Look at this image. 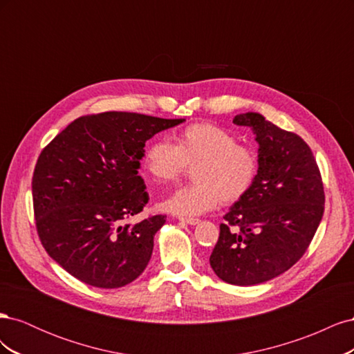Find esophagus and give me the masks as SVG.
<instances>
[{
	"mask_svg": "<svg viewBox=\"0 0 354 354\" xmlns=\"http://www.w3.org/2000/svg\"><path fill=\"white\" fill-rule=\"evenodd\" d=\"M178 221L181 223H187L190 226H195V224L199 223V218H186V217H178Z\"/></svg>",
	"mask_w": 354,
	"mask_h": 354,
	"instance_id": "34e87169",
	"label": "esophagus"
}]
</instances>
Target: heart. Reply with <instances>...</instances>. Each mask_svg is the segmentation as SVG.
Here are the masks:
<instances>
[{"label":"heart","mask_w":354,"mask_h":354,"mask_svg":"<svg viewBox=\"0 0 354 354\" xmlns=\"http://www.w3.org/2000/svg\"><path fill=\"white\" fill-rule=\"evenodd\" d=\"M192 185L177 189L160 202V208L180 217H196L232 203L251 190L259 173V159L251 147L239 145L232 131L216 124H194L176 136V143L164 138L147 145L143 168L158 183H173L194 165Z\"/></svg>","instance_id":"obj_1"}]
</instances>
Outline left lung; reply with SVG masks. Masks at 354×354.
Masks as SVG:
<instances>
[{"mask_svg": "<svg viewBox=\"0 0 354 354\" xmlns=\"http://www.w3.org/2000/svg\"><path fill=\"white\" fill-rule=\"evenodd\" d=\"M233 124L250 127L259 143L251 190L230 207L209 264L221 281L251 286L285 273L301 259L324 216L325 194L313 152L301 137L257 112ZM238 225L239 234H232Z\"/></svg>", "mask_w": 354, "mask_h": 354, "instance_id": "1", "label": "left lung"}]
</instances>
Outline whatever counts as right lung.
Returning a JSON list of instances; mask_svg holds the SVG:
<instances>
[{
    "instance_id": "1",
    "label": "right lung",
    "mask_w": 354,
    "mask_h": 354,
    "mask_svg": "<svg viewBox=\"0 0 354 354\" xmlns=\"http://www.w3.org/2000/svg\"><path fill=\"white\" fill-rule=\"evenodd\" d=\"M186 120L131 112L81 116L41 152L32 198L42 246L63 269L97 288H121L143 273L165 216L122 224L149 201L138 176L145 145Z\"/></svg>"
}]
</instances>
